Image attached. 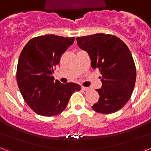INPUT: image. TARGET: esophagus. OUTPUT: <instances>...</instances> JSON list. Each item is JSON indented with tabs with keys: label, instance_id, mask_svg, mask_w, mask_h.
Returning a JSON list of instances; mask_svg holds the SVG:
<instances>
[{
	"label": "esophagus",
	"instance_id": "34e87169",
	"mask_svg": "<svg viewBox=\"0 0 151 151\" xmlns=\"http://www.w3.org/2000/svg\"><path fill=\"white\" fill-rule=\"evenodd\" d=\"M82 90L88 91V90H89V88H86V87H83V86H82Z\"/></svg>",
	"mask_w": 151,
	"mask_h": 151
}]
</instances>
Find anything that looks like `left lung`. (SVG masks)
<instances>
[{"label": "left lung", "mask_w": 151, "mask_h": 151, "mask_svg": "<svg viewBox=\"0 0 151 151\" xmlns=\"http://www.w3.org/2000/svg\"><path fill=\"white\" fill-rule=\"evenodd\" d=\"M76 40L88 53L91 67L102 75V88L96 89L99 101L92 109L102 114L118 111L130 99L135 84V64L130 50L122 40L109 34L77 37Z\"/></svg>", "instance_id": "left-lung-1"}]
</instances>
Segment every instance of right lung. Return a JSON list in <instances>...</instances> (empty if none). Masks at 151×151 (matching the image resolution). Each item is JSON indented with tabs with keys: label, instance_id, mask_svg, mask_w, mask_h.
<instances>
[{
	"label": "right lung",
	"instance_id": "obj_1",
	"mask_svg": "<svg viewBox=\"0 0 151 151\" xmlns=\"http://www.w3.org/2000/svg\"><path fill=\"white\" fill-rule=\"evenodd\" d=\"M74 37L40 36L24 47L18 60L17 81L24 101L42 116H54L66 108L69 99L81 89L74 83L54 81L55 68L61 55L73 44Z\"/></svg>",
	"mask_w": 151,
	"mask_h": 151
}]
</instances>
